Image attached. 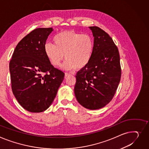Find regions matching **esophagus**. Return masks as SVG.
<instances>
[{
	"label": "esophagus",
	"mask_w": 149,
	"mask_h": 149,
	"mask_svg": "<svg viewBox=\"0 0 149 149\" xmlns=\"http://www.w3.org/2000/svg\"><path fill=\"white\" fill-rule=\"evenodd\" d=\"M71 75V74H69V73H65V77L66 78L67 77H68L69 75Z\"/></svg>",
	"instance_id": "34e87169"
}]
</instances>
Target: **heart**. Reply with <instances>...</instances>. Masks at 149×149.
<instances>
[{"mask_svg": "<svg viewBox=\"0 0 149 149\" xmlns=\"http://www.w3.org/2000/svg\"><path fill=\"white\" fill-rule=\"evenodd\" d=\"M53 41L54 44L47 43L44 48L45 55L53 66L60 65L64 55L66 61L62 68L65 70L81 69L90 62L94 43L89 35L72 31H63L56 35Z\"/></svg>", "mask_w": 149, "mask_h": 149, "instance_id": "1", "label": "heart"}]
</instances>
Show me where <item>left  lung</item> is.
Listing matches in <instances>:
<instances>
[{
  "mask_svg": "<svg viewBox=\"0 0 149 149\" xmlns=\"http://www.w3.org/2000/svg\"><path fill=\"white\" fill-rule=\"evenodd\" d=\"M89 28L94 37L93 52L90 62L75 76L74 92L83 107L97 110L112 100L120 83V55L107 33L97 26Z\"/></svg>",
  "mask_w": 149,
  "mask_h": 149,
  "instance_id": "8db88e82",
  "label": "left lung"
}]
</instances>
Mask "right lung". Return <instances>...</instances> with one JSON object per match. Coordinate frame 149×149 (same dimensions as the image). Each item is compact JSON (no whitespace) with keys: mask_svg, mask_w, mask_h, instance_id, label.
Listing matches in <instances>:
<instances>
[{"mask_svg":"<svg viewBox=\"0 0 149 149\" xmlns=\"http://www.w3.org/2000/svg\"><path fill=\"white\" fill-rule=\"evenodd\" d=\"M52 27L38 28L16 46L9 62L11 87L18 103L32 113L42 112L51 105L65 74L54 68L44 48Z\"/></svg>","mask_w":149,"mask_h":149,"instance_id":"obj_1","label":"right lung"}]
</instances>
